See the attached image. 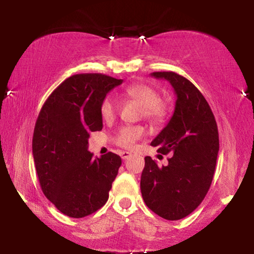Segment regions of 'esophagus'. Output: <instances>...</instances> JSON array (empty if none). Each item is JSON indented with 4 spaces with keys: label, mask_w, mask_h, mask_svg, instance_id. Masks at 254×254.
Returning <instances> with one entry per match:
<instances>
[{
    "label": "esophagus",
    "mask_w": 254,
    "mask_h": 254,
    "mask_svg": "<svg viewBox=\"0 0 254 254\" xmlns=\"http://www.w3.org/2000/svg\"><path fill=\"white\" fill-rule=\"evenodd\" d=\"M130 152H128V151H121L120 152V156H121V158L123 159H127L128 157H130Z\"/></svg>",
    "instance_id": "esophagus-1"
}]
</instances>
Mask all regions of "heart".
<instances>
[{
  "instance_id": "obj_1",
  "label": "heart",
  "mask_w": 254,
  "mask_h": 254,
  "mask_svg": "<svg viewBox=\"0 0 254 254\" xmlns=\"http://www.w3.org/2000/svg\"><path fill=\"white\" fill-rule=\"evenodd\" d=\"M124 98L140 104L141 114L152 124H161L168 119L170 113L169 103L158 97V92L154 86L147 83H133L123 91ZM118 102L112 95H107L100 104V116L103 120L111 121L117 116ZM144 135L142 126H123L117 131L114 142L119 147L131 149L135 143Z\"/></svg>"
}]
</instances>
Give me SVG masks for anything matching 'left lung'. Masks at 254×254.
I'll return each instance as SVG.
<instances>
[{
	"instance_id": "1",
	"label": "left lung",
	"mask_w": 254,
	"mask_h": 254,
	"mask_svg": "<svg viewBox=\"0 0 254 254\" xmlns=\"http://www.w3.org/2000/svg\"><path fill=\"white\" fill-rule=\"evenodd\" d=\"M151 76L171 83L177 100L171 120L151 142L157 152H171V157L165 166H158L149 156L144 158L141 193L149 209L176 221L195 210L209 190L220 148L217 124L192 82L173 71Z\"/></svg>"
}]
</instances>
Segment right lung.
I'll list each match as a JSON object with an SVG mask.
<instances>
[{"mask_svg":"<svg viewBox=\"0 0 254 254\" xmlns=\"http://www.w3.org/2000/svg\"><path fill=\"white\" fill-rule=\"evenodd\" d=\"M123 79L76 74L64 79L44 103L33 131L32 152L45 196L69 217L100 209L121 165L120 156L88 151L91 131L102 130L100 104Z\"/></svg>","mask_w":254,"mask_h":254,"instance_id":"obj_1","label":"right lung"}]
</instances>
